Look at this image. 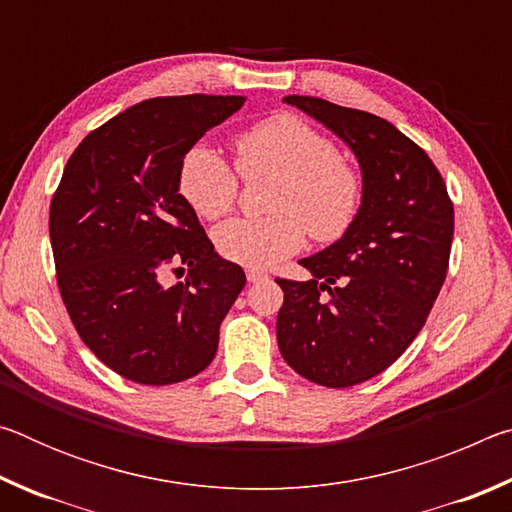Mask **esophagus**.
<instances>
[{"label":"esophagus","instance_id":"34e87169","mask_svg":"<svg viewBox=\"0 0 512 512\" xmlns=\"http://www.w3.org/2000/svg\"><path fill=\"white\" fill-rule=\"evenodd\" d=\"M246 277H248V282L250 284H255V282H262V280H266V273L264 271H257V268H248L246 271Z\"/></svg>","mask_w":512,"mask_h":512}]
</instances>
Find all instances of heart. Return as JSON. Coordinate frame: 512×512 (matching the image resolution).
<instances>
[{"label":"heart","mask_w":512,"mask_h":512,"mask_svg":"<svg viewBox=\"0 0 512 512\" xmlns=\"http://www.w3.org/2000/svg\"><path fill=\"white\" fill-rule=\"evenodd\" d=\"M237 169L244 178L273 176L266 207L273 214L223 223L214 246L228 262L268 268L298 253L307 232L334 244L363 205V173L336 151L325 133L291 112L266 117L237 137ZM239 173L212 146L194 144L178 167V192L203 219H221L237 203Z\"/></svg>","instance_id":"b5f03b06"}]
</instances>
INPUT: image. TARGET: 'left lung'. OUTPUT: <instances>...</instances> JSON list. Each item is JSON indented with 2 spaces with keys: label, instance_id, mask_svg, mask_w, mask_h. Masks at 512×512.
Segmentation results:
<instances>
[{
  "label": "left lung",
  "instance_id": "obj_1",
  "mask_svg": "<svg viewBox=\"0 0 512 512\" xmlns=\"http://www.w3.org/2000/svg\"><path fill=\"white\" fill-rule=\"evenodd\" d=\"M284 101L350 146L366 185L352 228L300 259L311 280H275L284 361L314 384L348 388L386 370L418 336L447 277L454 205L436 164L391 121L318 97Z\"/></svg>",
  "mask_w": 512,
  "mask_h": 512
}]
</instances>
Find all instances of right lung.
Instances as JSON below:
<instances>
[{"label":"right lung","instance_id":"1","mask_svg":"<svg viewBox=\"0 0 512 512\" xmlns=\"http://www.w3.org/2000/svg\"><path fill=\"white\" fill-rule=\"evenodd\" d=\"M244 97H155L92 131L51 198L56 282L83 343L121 377L167 386L210 366L244 289L178 192L187 149ZM190 271L164 285L163 273Z\"/></svg>","mask_w":512,"mask_h":512}]
</instances>
